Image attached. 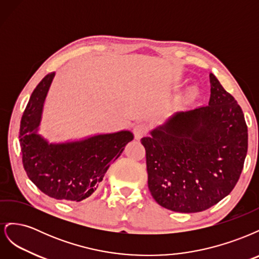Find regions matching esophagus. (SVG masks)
<instances>
[{
  "instance_id": "esophagus-1",
  "label": "esophagus",
  "mask_w": 259,
  "mask_h": 259,
  "mask_svg": "<svg viewBox=\"0 0 259 259\" xmlns=\"http://www.w3.org/2000/svg\"><path fill=\"white\" fill-rule=\"evenodd\" d=\"M133 131H134V136L136 139H140L145 137L147 134H148V127L147 125L143 124V123H139V124H136L134 128H133Z\"/></svg>"
}]
</instances>
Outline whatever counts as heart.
I'll list each match as a JSON object with an SVG mask.
<instances>
[{
  "instance_id": "1",
  "label": "heart",
  "mask_w": 259,
  "mask_h": 259,
  "mask_svg": "<svg viewBox=\"0 0 259 259\" xmlns=\"http://www.w3.org/2000/svg\"><path fill=\"white\" fill-rule=\"evenodd\" d=\"M193 94H194V92H191V95H193Z\"/></svg>"
}]
</instances>
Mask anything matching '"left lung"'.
<instances>
[{
	"label": "left lung",
	"mask_w": 259,
	"mask_h": 259,
	"mask_svg": "<svg viewBox=\"0 0 259 259\" xmlns=\"http://www.w3.org/2000/svg\"><path fill=\"white\" fill-rule=\"evenodd\" d=\"M209 81L208 106L176 112L142 138L149 190L161 206L178 213H198L227 197L247 153L241 107L213 73Z\"/></svg>",
	"instance_id": "1"
}]
</instances>
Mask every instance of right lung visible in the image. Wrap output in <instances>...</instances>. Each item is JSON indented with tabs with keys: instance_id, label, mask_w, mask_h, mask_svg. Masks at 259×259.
<instances>
[{
	"instance_id": "obj_1",
	"label": "right lung",
	"mask_w": 259,
	"mask_h": 259,
	"mask_svg": "<svg viewBox=\"0 0 259 259\" xmlns=\"http://www.w3.org/2000/svg\"><path fill=\"white\" fill-rule=\"evenodd\" d=\"M54 75V72L49 73L37 84L23 111L19 130L22 164L31 182L46 195L81 202L96 191L133 134L122 131L82 142L49 145L35 132Z\"/></svg>"
}]
</instances>
